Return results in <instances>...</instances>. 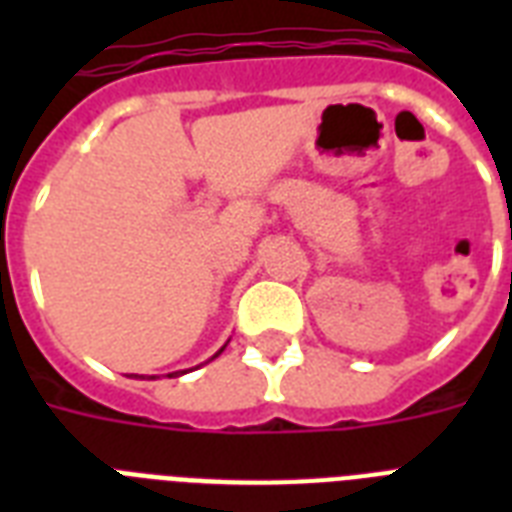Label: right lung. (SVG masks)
I'll return each mask as SVG.
<instances>
[{"label":"right lung","instance_id":"right-lung-1","mask_svg":"<svg viewBox=\"0 0 512 512\" xmlns=\"http://www.w3.org/2000/svg\"><path fill=\"white\" fill-rule=\"evenodd\" d=\"M217 353H223V348L217 350ZM217 353H215V356H217ZM215 356H212V358H215ZM175 374H177V372H175ZM175 374H167V377H175Z\"/></svg>","mask_w":512,"mask_h":512}]
</instances>
